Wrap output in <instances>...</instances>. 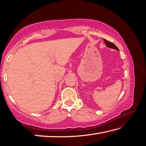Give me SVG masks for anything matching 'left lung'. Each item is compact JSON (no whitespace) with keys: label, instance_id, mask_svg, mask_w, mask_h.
Returning <instances> with one entry per match:
<instances>
[{"label":"left lung","instance_id":"obj_1","mask_svg":"<svg viewBox=\"0 0 146 146\" xmlns=\"http://www.w3.org/2000/svg\"><path fill=\"white\" fill-rule=\"evenodd\" d=\"M104 42H105V44H106L107 48L115 49H116V50L119 51V49L117 48V46H116L115 45V44H113V43L111 42H110V41H107V40L105 39H104Z\"/></svg>","mask_w":146,"mask_h":146}]
</instances>
